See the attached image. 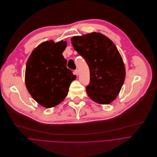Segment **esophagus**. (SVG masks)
Listing matches in <instances>:
<instances>
[{
    "label": "esophagus",
    "instance_id": "34e87169",
    "mask_svg": "<svg viewBox=\"0 0 157 157\" xmlns=\"http://www.w3.org/2000/svg\"><path fill=\"white\" fill-rule=\"evenodd\" d=\"M75 74L76 75H78V71L77 69H76V70L75 71Z\"/></svg>",
    "mask_w": 157,
    "mask_h": 157
}]
</instances>
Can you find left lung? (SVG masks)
I'll use <instances>...</instances> for the list:
<instances>
[{
    "instance_id": "8db88e82",
    "label": "left lung",
    "mask_w": 157,
    "mask_h": 157,
    "mask_svg": "<svg viewBox=\"0 0 157 157\" xmlns=\"http://www.w3.org/2000/svg\"><path fill=\"white\" fill-rule=\"evenodd\" d=\"M74 49L89 67L88 96L101 105H108L119 95L126 78L122 57L114 43L100 33L92 32L71 38Z\"/></svg>"
}]
</instances>
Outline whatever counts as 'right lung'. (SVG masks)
Listing matches in <instances>:
<instances>
[{
    "mask_svg": "<svg viewBox=\"0 0 157 157\" xmlns=\"http://www.w3.org/2000/svg\"><path fill=\"white\" fill-rule=\"evenodd\" d=\"M67 42L47 41L39 44L30 54L26 65L25 85L32 98L43 107H54L67 95L76 76L67 68L62 56Z\"/></svg>",
    "mask_w": 157,
    "mask_h": 157,
    "instance_id": "add662e5",
    "label": "right lung"
}]
</instances>
